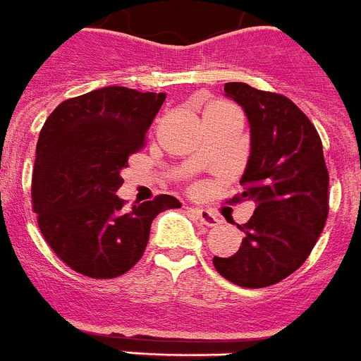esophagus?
<instances>
[{"mask_svg": "<svg viewBox=\"0 0 361 361\" xmlns=\"http://www.w3.org/2000/svg\"><path fill=\"white\" fill-rule=\"evenodd\" d=\"M193 215L197 217V221L204 226H217L219 224V219L217 215L212 214L210 210H202V208H193Z\"/></svg>", "mask_w": 361, "mask_h": 361, "instance_id": "esophagus-1", "label": "esophagus"}]
</instances>
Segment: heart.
Masks as SVG:
<instances>
[{
    "instance_id": "obj_1",
    "label": "heart",
    "mask_w": 361,
    "mask_h": 361,
    "mask_svg": "<svg viewBox=\"0 0 361 361\" xmlns=\"http://www.w3.org/2000/svg\"><path fill=\"white\" fill-rule=\"evenodd\" d=\"M219 106H226V104H223V102H214L210 107H219Z\"/></svg>"
}]
</instances>
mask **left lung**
Masks as SVG:
<instances>
[{"instance_id":"8db88e82","label":"left lung","mask_w":361,"mask_h":361,"mask_svg":"<svg viewBox=\"0 0 361 361\" xmlns=\"http://www.w3.org/2000/svg\"><path fill=\"white\" fill-rule=\"evenodd\" d=\"M224 92L245 109L250 157L230 202L252 201L254 215L237 224L245 232L239 250L214 257L224 279L263 288L290 276L312 252L329 215V171L318 131L294 102L243 82Z\"/></svg>"}]
</instances>
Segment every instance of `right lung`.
<instances>
[{"label": "right lung", "instance_id": "add662e5", "mask_svg": "<svg viewBox=\"0 0 361 361\" xmlns=\"http://www.w3.org/2000/svg\"><path fill=\"white\" fill-rule=\"evenodd\" d=\"M164 92L111 85L61 102L36 144L32 208L52 252L94 279L128 272L142 257L160 212L180 208L171 195L126 210L116 195L129 155L144 146Z\"/></svg>", "mask_w": 361, "mask_h": 361}]
</instances>
